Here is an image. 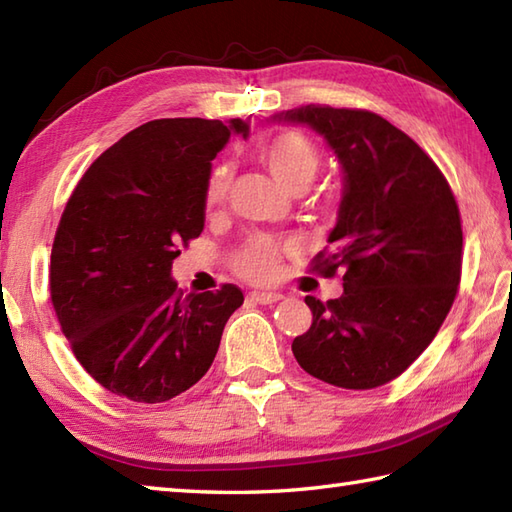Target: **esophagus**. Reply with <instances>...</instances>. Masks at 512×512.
I'll list each match as a JSON object with an SVG mask.
<instances>
[{
  "instance_id": "1",
  "label": "esophagus",
  "mask_w": 512,
  "mask_h": 512,
  "mask_svg": "<svg viewBox=\"0 0 512 512\" xmlns=\"http://www.w3.org/2000/svg\"><path fill=\"white\" fill-rule=\"evenodd\" d=\"M250 299L255 303H262V306H270V303L281 301L279 292H250Z\"/></svg>"
}]
</instances>
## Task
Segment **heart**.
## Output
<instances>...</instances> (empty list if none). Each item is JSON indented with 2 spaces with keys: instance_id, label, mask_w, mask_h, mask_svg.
<instances>
[{
  "instance_id": "b5f03b06",
  "label": "heart",
  "mask_w": 512,
  "mask_h": 512,
  "mask_svg": "<svg viewBox=\"0 0 512 512\" xmlns=\"http://www.w3.org/2000/svg\"><path fill=\"white\" fill-rule=\"evenodd\" d=\"M264 165L273 171V176L290 191H301L314 180L321 167V156L317 147L299 132H281L268 138L259 147ZM233 169L231 165H217L206 180L204 204L209 211H217L226 202L231 191ZM284 246L270 235H255L237 250L231 259L235 273L253 281V284H268L281 270Z\"/></svg>"
}]
</instances>
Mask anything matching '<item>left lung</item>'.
Returning <instances> with one entry per match:
<instances>
[{
	"instance_id": "8db88e82",
	"label": "left lung",
	"mask_w": 512,
	"mask_h": 512,
	"mask_svg": "<svg viewBox=\"0 0 512 512\" xmlns=\"http://www.w3.org/2000/svg\"><path fill=\"white\" fill-rule=\"evenodd\" d=\"M273 118L310 125L345 173L330 246L310 264L323 277L343 270V295L306 297L312 325L292 341V354L334 387L385 385L436 339L458 295V202L436 162L383 116L303 105Z\"/></svg>"
}]
</instances>
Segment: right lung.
I'll return each mask as SVG.
<instances>
[{"label":"right lung","instance_id":"1","mask_svg":"<svg viewBox=\"0 0 512 512\" xmlns=\"http://www.w3.org/2000/svg\"><path fill=\"white\" fill-rule=\"evenodd\" d=\"M239 118H158L96 158L52 242L50 299L76 361L110 394L180 396L209 372L242 290L182 295L171 264L204 228L211 160Z\"/></svg>","mask_w":512,"mask_h":512}]
</instances>
